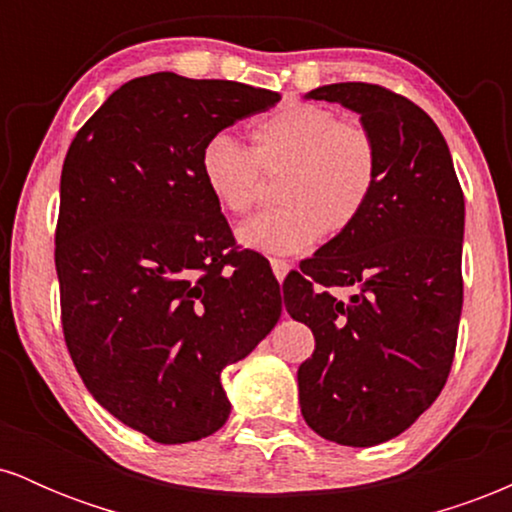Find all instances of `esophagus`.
Listing matches in <instances>:
<instances>
[{
	"mask_svg": "<svg viewBox=\"0 0 512 512\" xmlns=\"http://www.w3.org/2000/svg\"><path fill=\"white\" fill-rule=\"evenodd\" d=\"M269 262H272L274 276H276V279H279V281H281V279H284V276L291 272V264H289V262H286V260H276V257H274V260H269Z\"/></svg>",
	"mask_w": 512,
	"mask_h": 512,
	"instance_id": "esophagus-1",
	"label": "esophagus"
}]
</instances>
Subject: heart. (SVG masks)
I'll list each match as a JSON object with an SVG mask.
<instances>
[{"mask_svg": "<svg viewBox=\"0 0 512 512\" xmlns=\"http://www.w3.org/2000/svg\"><path fill=\"white\" fill-rule=\"evenodd\" d=\"M204 187L226 214L240 216L260 197V175L274 178L272 211L238 228L240 245L293 255L356 223L378 182V146L361 122L334 110L289 103L250 129V154L216 134L199 154Z\"/></svg>", "mask_w": 512, "mask_h": 512, "instance_id": "obj_1", "label": "heart"}]
</instances>
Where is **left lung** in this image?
<instances>
[{
    "mask_svg": "<svg viewBox=\"0 0 512 512\" xmlns=\"http://www.w3.org/2000/svg\"><path fill=\"white\" fill-rule=\"evenodd\" d=\"M361 115L378 182L351 228L284 281V305L315 334L298 368L317 436L370 448L399 436L448 380L462 313L464 197L448 144L419 105L346 81L305 93ZM332 288H351L349 302Z\"/></svg>",
    "mask_w": 512,
    "mask_h": 512,
    "instance_id": "left-lung-1",
    "label": "left lung"
}]
</instances>
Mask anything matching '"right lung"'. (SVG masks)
Returning a JSON list of instances; mask_svg holds the SVG:
<instances>
[{"label":"right lung","mask_w":512,"mask_h":512,"mask_svg":"<svg viewBox=\"0 0 512 512\" xmlns=\"http://www.w3.org/2000/svg\"><path fill=\"white\" fill-rule=\"evenodd\" d=\"M279 93L156 72L76 132L62 166L55 267L62 330L93 399L163 445L207 438L231 402L221 370L281 317V291L233 248L199 154Z\"/></svg>","instance_id":"1"}]
</instances>
